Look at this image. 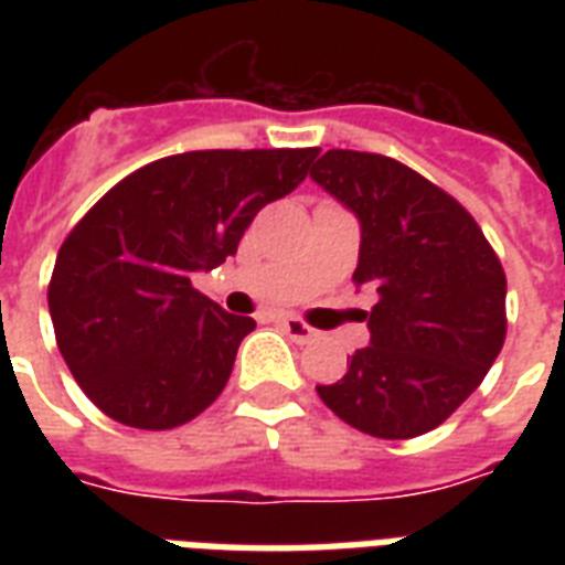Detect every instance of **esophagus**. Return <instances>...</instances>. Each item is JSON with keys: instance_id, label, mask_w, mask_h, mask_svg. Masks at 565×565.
<instances>
[{"instance_id": "obj_1", "label": "esophagus", "mask_w": 565, "mask_h": 565, "mask_svg": "<svg viewBox=\"0 0 565 565\" xmlns=\"http://www.w3.org/2000/svg\"><path fill=\"white\" fill-rule=\"evenodd\" d=\"M278 322H281L284 331H287V337H290V340H296V343H310V340L317 337V331H313L308 322H301V319H296V317H281Z\"/></svg>"}]
</instances>
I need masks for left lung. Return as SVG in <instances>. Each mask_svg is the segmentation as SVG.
<instances>
[{
  "label": "left lung",
  "instance_id": "left-lung-1",
  "mask_svg": "<svg viewBox=\"0 0 565 565\" xmlns=\"http://www.w3.org/2000/svg\"><path fill=\"white\" fill-rule=\"evenodd\" d=\"M310 179L361 222L354 284H372L370 345L319 398L381 439L428 434L478 390L499 358L508 278L463 204L411 167L331 149Z\"/></svg>",
  "mask_w": 565,
  "mask_h": 565
}]
</instances>
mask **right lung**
Instances as JSON below:
<instances>
[{
  "label": "right lung",
  "instance_id": "1",
  "mask_svg": "<svg viewBox=\"0 0 565 565\" xmlns=\"http://www.w3.org/2000/svg\"><path fill=\"white\" fill-rule=\"evenodd\" d=\"M319 149H207L146 163L84 213L57 252L49 313L87 398L128 428L195 419L255 328L193 290L237 252L264 204L299 188Z\"/></svg>",
  "mask_w": 565,
  "mask_h": 565
}]
</instances>
